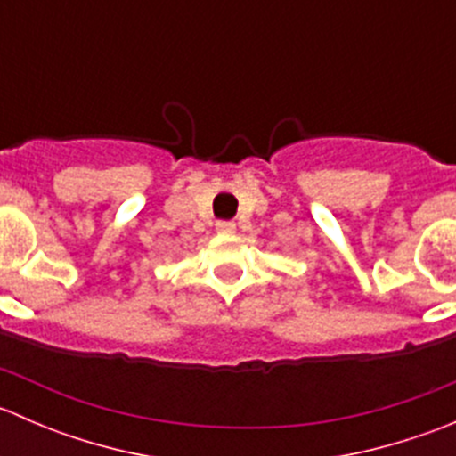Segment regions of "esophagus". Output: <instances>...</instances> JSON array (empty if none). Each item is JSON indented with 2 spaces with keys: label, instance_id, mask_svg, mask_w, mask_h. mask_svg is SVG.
<instances>
[{
  "label": "esophagus",
  "instance_id": "1",
  "mask_svg": "<svg viewBox=\"0 0 456 456\" xmlns=\"http://www.w3.org/2000/svg\"><path fill=\"white\" fill-rule=\"evenodd\" d=\"M216 232H218V233H236V224L223 220V223H216Z\"/></svg>",
  "mask_w": 456,
  "mask_h": 456
}]
</instances>
